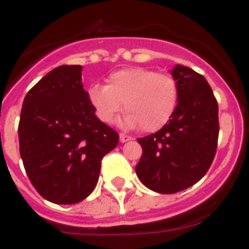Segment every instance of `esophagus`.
<instances>
[{
  "mask_svg": "<svg viewBox=\"0 0 249 249\" xmlns=\"http://www.w3.org/2000/svg\"><path fill=\"white\" fill-rule=\"evenodd\" d=\"M132 137L131 136L126 135V133H121L120 135V141L122 142V143H124V142H127V141H131Z\"/></svg>",
  "mask_w": 249,
  "mask_h": 249,
  "instance_id": "obj_1",
  "label": "esophagus"
}]
</instances>
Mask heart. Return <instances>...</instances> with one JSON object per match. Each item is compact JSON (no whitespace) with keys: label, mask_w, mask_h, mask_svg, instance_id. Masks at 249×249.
I'll return each instance as SVG.
<instances>
[{"label":"heart","mask_w":249,"mask_h":249,"mask_svg":"<svg viewBox=\"0 0 249 249\" xmlns=\"http://www.w3.org/2000/svg\"><path fill=\"white\" fill-rule=\"evenodd\" d=\"M179 100V87L171 74L142 67L120 70L107 78V86L93 85L89 101L102 122H111L124 103L128 112L123 123L140 124L144 132H156L173 117Z\"/></svg>","instance_id":"obj_1"}]
</instances>
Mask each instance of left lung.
Wrapping results in <instances>:
<instances>
[{"mask_svg": "<svg viewBox=\"0 0 249 249\" xmlns=\"http://www.w3.org/2000/svg\"><path fill=\"white\" fill-rule=\"evenodd\" d=\"M171 73L179 87L173 117L156 133L137 140L143 152L136 173L147 188L163 195L181 192L206 175L219 133L218 103L206 78L181 65Z\"/></svg>", "mask_w": 249, "mask_h": 249, "instance_id": "obj_1", "label": "left lung"}]
</instances>
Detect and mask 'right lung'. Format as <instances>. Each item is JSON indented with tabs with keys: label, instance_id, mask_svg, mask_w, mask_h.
<instances>
[{
	"label": "right lung",
	"instance_id": "1",
	"mask_svg": "<svg viewBox=\"0 0 249 249\" xmlns=\"http://www.w3.org/2000/svg\"><path fill=\"white\" fill-rule=\"evenodd\" d=\"M82 66H59L26 94L18 123L19 153L37 192L57 204L89 197L101 160L118 133L98 120L82 86Z\"/></svg>",
	"mask_w": 249,
	"mask_h": 249
}]
</instances>
